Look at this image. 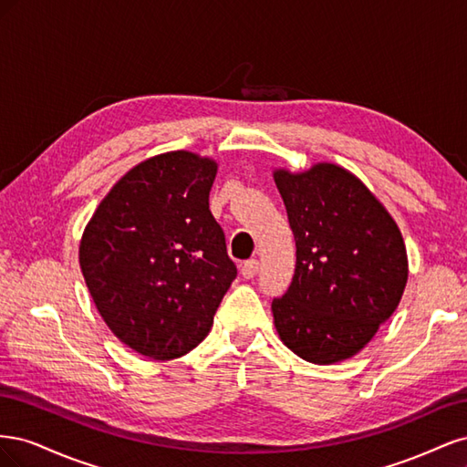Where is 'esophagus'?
Segmentation results:
<instances>
[{"label": "esophagus", "instance_id": "34e87169", "mask_svg": "<svg viewBox=\"0 0 467 467\" xmlns=\"http://www.w3.org/2000/svg\"><path fill=\"white\" fill-rule=\"evenodd\" d=\"M239 271H242L244 278H253V276L259 273V261L257 259H249V261L242 263V266H239Z\"/></svg>", "mask_w": 467, "mask_h": 467}]
</instances>
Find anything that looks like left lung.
Listing matches in <instances>:
<instances>
[{"label":"left lung","mask_w":467,"mask_h":467,"mask_svg":"<svg viewBox=\"0 0 467 467\" xmlns=\"http://www.w3.org/2000/svg\"><path fill=\"white\" fill-rule=\"evenodd\" d=\"M296 239V271L273 300L278 337L314 364L355 357L398 307L407 251L398 223L364 182L335 163L276 169Z\"/></svg>","instance_id":"8db88e82"}]
</instances>
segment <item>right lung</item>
I'll return each mask as SVG.
<instances>
[{"label":"right lung","mask_w":467,"mask_h":467,"mask_svg":"<svg viewBox=\"0 0 467 467\" xmlns=\"http://www.w3.org/2000/svg\"><path fill=\"white\" fill-rule=\"evenodd\" d=\"M216 171L192 151L153 155L109 191L81 235L79 266L99 314L153 360L199 345L237 276L208 208Z\"/></svg>","instance_id":"1"}]
</instances>
